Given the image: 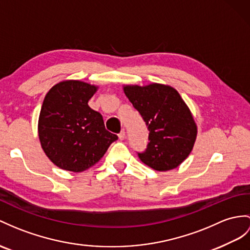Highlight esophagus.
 <instances>
[{
  "label": "esophagus",
  "instance_id": "esophagus-1",
  "mask_svg": "<svg viewBox=\"0 0 250 250\" xmlns=\"http://www.w3.org/2000/svg\"><path fill=\"white\" fill-rule=\"evenodd\" d=\"M119 138H120V140H124L125 139V130L124 129H122L121 132L119 133Z\"/></svg>",
  "mask_w": 250,
  "mask_h": 250
}]
</instances>
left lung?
<instances>
[{
    "label": "left lung",
    "instance_id": "1",
    "mask_svg": "<svg viewBox=\"0 0 250 250\" xmlns=\"http://www.w3.org/2000/svg\"><path fill=\"white\" fill-rule=\"evenodd\" d=\"M124 92L145 122L146 148L138 156L156 171L177 167L190 155L197 128L184 100L174 88L159 83L126 86Z\"/></svg>",
    "mask_w": 250,
    "mask_h": 250
}]
</instances>
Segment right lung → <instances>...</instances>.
I'll return each instance as SVG.
<instances>
[{
  "mask_svg": "<svg viewBox=\"0 0 250 250\" xmlns=\"http://www.w3.org/2000/svg\"><path fill=\"white\" fill-rule=\"evenodd\" d=\"M96 87L62 82L48 91L41 107L38 132L45 155L55 166L83 172L104 156L118 136L105 128L102 114L88 105Z\"/></svg>",
  "mask_w": 250,
  "mask_h": 250,
  "instance_id": "obj_1",
  "label": "right lung"
}]
</instances>
